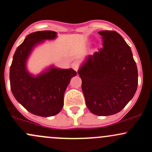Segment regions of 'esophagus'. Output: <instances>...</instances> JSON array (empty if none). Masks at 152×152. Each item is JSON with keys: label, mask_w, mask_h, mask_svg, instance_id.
I'll use <instances>...</instances> for the list:
<instances>
[{"label": "esophagus", "mask_w": 152, "mask_h": 152, "mask_svg": "<svg viewBox=\"0 0 152 152\" xmlns=\"http://www.w3.org/2000/svg\"><path fill=\"white\" fill-rule=\"evenodd\" d=\"M72 68H73V70H74V71H76V72H77L78 70H79V64L76 63H73V65H72Z\"/></svg>", "instance_id": "1"}]
</instances>
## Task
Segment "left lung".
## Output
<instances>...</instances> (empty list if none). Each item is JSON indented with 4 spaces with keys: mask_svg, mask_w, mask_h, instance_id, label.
I'll use <instances>...</instances> for the list:
<instances>
[{
    "mask_svg": "<svg viewBox=\"0 0 152 152\" xmlns=\"http://www.w3.org/2000/svg\"><path fill=\"white\" fill-rule=\"evenodd\" d=\"M98 33L103 47L86 57L78 73L88 109L97 116H110L122 111L133 97L138 69L130 47L119 33Z\"/></svg>",
    "mask_w": 152,
    "mask_h": 152,
    "instance_id": "1",
    "label": "left lung"
}]
</instances>
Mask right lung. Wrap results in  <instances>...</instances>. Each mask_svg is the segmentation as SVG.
I'll return each instance as SVG.
<instances>
[{
	"instance_id": "right-lung-1",
	"label": "right lung",
	"mask_w": 152,
	"mask_h": 152,
	"mask_svg": "<svg viewBox=\"0 0 152 152\" xmlns=\"http://www.w3.org/2000/svg\"><path fill=\"white\" fill-rule=\"evenodd\" d=\"M57 33L37 31L28 35L17 47L10 67L11 89L14 97L25 109L36 116L48 117L60 112L64 93L76 72L50 65L39 74L30 73L27 62L35 47L45 41L55 40Z\"/></svg>"
}]
</instances>
